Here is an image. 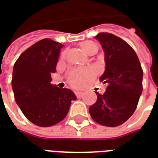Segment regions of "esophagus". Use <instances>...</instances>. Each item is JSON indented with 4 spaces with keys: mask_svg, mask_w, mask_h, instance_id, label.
<instances>
[{
    "mask_svg": "<svg viewBox=\"0 0 158 158\" xmlns=\"http://www.w3.org/2000/svg\"><path fill=\"white\" fill-rule=\"evenodd\" d=\"M75 95L78 98H81L83 96V92H81V91H76Z\"/></svg>",
    "mask_w": 158,
    "mask_h": 158,
    "instance_id": "esophagus-1",
    "label": "esophagus"
}]
</instances>
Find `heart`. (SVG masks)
<instances>
[{"instance_id":"b5f03b06","label":"heart","mask_w":158,"mask_h":158,"mask_svg":"<svg viewBox=\"0 0 158 158\" xmlns=\"http://www.w3.org/2000/svg\"><path fill=\"white\" fill-rule=\"evenodd\" d=\"M80 48L87 55H93L97 51V45L92 41H84L80 43ZM63 55L62 56V57ZM93 70L90 69H76L73 70L69 77L71 85L76 88L83 86L92 78Z\"/></svg>"}]
</instances>
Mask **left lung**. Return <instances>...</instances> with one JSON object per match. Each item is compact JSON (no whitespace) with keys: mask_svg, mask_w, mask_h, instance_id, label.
Returning a JSON list of instances; mask_svg holds the SVG:
<instances>
[{"mask_svg":"<svg viewBox=\"0 0 158 158\" xmlns=\"http://www.w3.org/2000/svg\"><path fill=\"white\" fill-rule=\"evenodd\" d=\"M105 53V71L100 81L106 92H96L97 100L89 106L94 121L107 127L123 124L135 111L142 93L143 71L139 58L130 45L109 33L95 37Z\"/></svg>","mask_w":158,"mask_h":158,"instance_id":"left-lung-1","label":"left lung"}]
</instances>
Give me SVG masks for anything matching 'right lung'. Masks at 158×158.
I'll list each match as a JSON object with an SVG mask.
<instances>
[{
  "mask_svg": "<svg viewBox=\"0 0 158 158\" xmlns=\"http://www.w3.org/2000/svg\"><path fill=\"white\" fill-rule=\"evenodd\" d=\"M59 42L40 40L23 52L14 64L12 87L18 106L29 121L40 127L61 122L77 97L71 89L52 85L61 49Z\"/></svg>",
  "mask_w": 158,
  "mask_h": 158,
  "instance_id": "right-lung-1",
  "label": "right lung"
}]
</instances>
